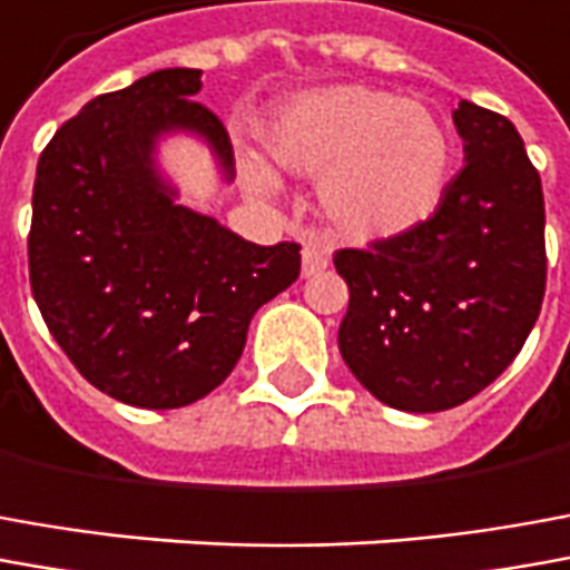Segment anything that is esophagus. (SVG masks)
<instances>
[{
	"mask_svg": "<svg viewBox=\"0 0 570 570\" xmlns=\"http://www.w3.org/2000/svg\"><path fill=\"white\" fill-rule=\"evenodd\" d=\"M325 266H328V250L323 245H316V242H307L304 250H301V273L304 276H320Z\"/></svg>",
	"mask_w": 570,
	"mask_h": 570,
	"instance_id": "34e87169",
	"label": "esophagus"
}]
</instances>
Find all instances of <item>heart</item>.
<instances>
[{"label":"heart","instance_id":"1","mask_svg":"<svg viewBox=\"0 0 570 570\" xmlns=\"http://www.w3.org/2000/svg\"><path fill=\"white\" fill-rule=\"evenodd\" d=\"M263 148L282 170L323 176L320 204L337 235L360 245L419 229L441 207L453 170V145L425 105L394 92L341 82L288 98L263 127ZM261 195L276 176L242 164Z\"/></svg>","mask_w":570,"mask_h":570}]
</instances>
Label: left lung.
I'll list each match as a JSON object with an SVG mask.
<instances>
[{
	"instance_id": "obj_1",
	"label": "left lung",
	"mask_w": 570,
	"mask_h": 570,
	"mask_svg": "<svg viewBox=\"0 0 570 570\" xmlns=\"http://www.w3.org/2000/svg\"><path fill=\"white\" fill-rule=\"evenodd\" d=\"M465 167L419 229L335 254L351 288L344 363L372 397L441 412L481 394L524 347L547 292L540 173L502 114L459 101Z\"/></svg>"
}]
</instances>
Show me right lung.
<instances>
[{"mask_svg": "<svg viewBox=\"0 0 570 570\" xmlns=\"http://www.w3.org/2000/svg\"><path fill=\"white\" fill-rule=\"evenodd\" d=\"M202 70H155L92 98L39 155L30 288L52 337L101 394L176 410L226 382L254 313L301 276V245L261 247L176 204L158 139L195 132L223 179L229 132L195 101Z\"/></svg>", "mask_w": 570, "mask_h": 570, "instance_id": "1", "label": "right lung"}]
</instances>
